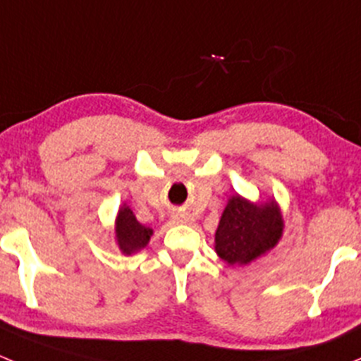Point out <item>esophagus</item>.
<instances>
[{"mask_svg": "<svg viewBox=\"0 0 361 361\" xmlns=\"http://www.w3.org/2000/svg\"><path fill=\"white\" fill-rule=\"evenodd\" d=\"M173 221L176 222H191L192 219H191V215H188V214H176L173 215Z\"/></svg>", "mask_w": 361, "mask_h": 361, "instance_id": "34e87169", "label": "esophagus"}]
</instances>
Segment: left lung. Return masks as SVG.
Here are the masks:
<instances>
[{
	"mask_svg": "<svg viewBox=\"0 0 361 361\" xmlns=\"http://www.w3.org/2000/svg\"><path fill=\"white\" fill-rule=\"evenodd\" d=\"M285 221L276 200H228L215 231V252L228 266H247L273 250L283 236Z\"/></svg>",
	"mask_w": 361,
	"mask_h": 361,
	"instance_id": "1",
	"label": "left lung"
}]
</instances>
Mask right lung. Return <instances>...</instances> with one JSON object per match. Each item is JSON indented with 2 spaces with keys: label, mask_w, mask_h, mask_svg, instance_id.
<instances>
[{
  "label": "right lung",
  "mask_w": 361,
  "mask_h": 361,
  "mask_svg": "<svg viewBox=\"0 0 361 361\" xmlns=\"http://www.w3.org/2000/svg\"><path fill=\"white\" fill-rule=\"evenodd\" d=\"M151 236H153V229L140 224L135 215H133V212L130 210V207L123 203L118 210L116 221H114V240H116L121 254H137V252L147 247Z\"/></svg>",
  "instance_id": "right-lung-1"
}]
</instances>
